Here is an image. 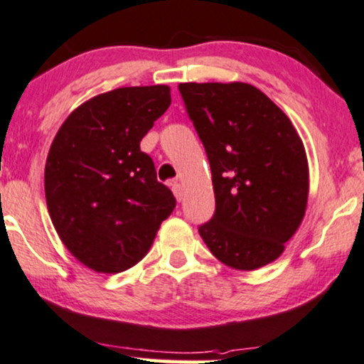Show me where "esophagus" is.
Returning <instances> with one entry per match:
<instances>
[{
  "instance_id": "obj_1",
  "label": "esophagus",
  "mask_w": 364,
  "mask_h": 364,
  "mask_svg": "<svg viewBox=\"0 0 364 364\" xmlns=\"http://www.w3.org/2000/svg\"><path fill=\"white\" fill-rule=\"evenodd\" d=\"M171 190L174 193V196H176V200L181 201L183 200V195H185V191H183V186L179 185L178 181H173L171 183Z\"/></svg>"
}]
</instances>
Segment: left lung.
I'll list each match as a JSON object with an SVG mask.
<instances>
[{
  "instance_id": "1",
  "label": "left lung",
  "mask_w": 364,
  "mask_h": 364,
  "mask_svg": "<svg viewBox=\"0 0 364 364\" xmlns=\"http://www.w3.org/2000/svg\"><path fill=\"white\" fill-rule=\"evenodd\" d=\"M211 168L215 215L198 228L210 252L235 270L282 255L301 227L309 164L291 119L243 82L178 85Z\"/></svg>"
}]
</instances>
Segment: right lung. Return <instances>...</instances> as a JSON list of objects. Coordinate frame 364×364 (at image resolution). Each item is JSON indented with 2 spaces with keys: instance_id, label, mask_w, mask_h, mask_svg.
<instances>
[{
  "instance_id": "right-lung-1",
  "label": "right lung",
  "mask_w": 364,
  "mask_h": 364,
  "mask_svg": "<svg viewBox=\"0 0 364 364\" xmlns=\"http://www.w3.org/2000/svg\"><path fill=\"white\" fill-rule=\"evenodd\" d=\"M169 104L168 85L105 92L73 110L50 146V218L68 252L95 272H124L144 259L176 206L139 148Z\"/></svg>"
}]
</instances>
